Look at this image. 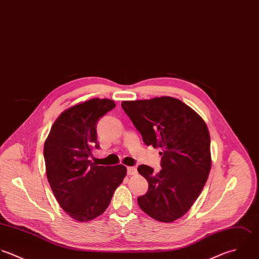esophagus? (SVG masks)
<instances>
[{
  "instance_id": "34e87169",
  "label": "esophagus",
  "mask_w": 259,
  "mask_h": 259,
  "mask_svg": "<svg viewBox=\"0 0 259 259\" xmlns=\"http://www.w3.org/2000/svg\"><path fill=\"white\" fill-rule=\"evenodd\" d=\"M126 172H127V175H130V176H134V175H137V168L136 167H127V169H126Z\"/></svg>"
}]
</instances>
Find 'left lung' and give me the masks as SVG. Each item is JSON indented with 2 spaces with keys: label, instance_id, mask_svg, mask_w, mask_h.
I'll return each instance as SVG.
<instances>
[{
  "label": "left lung",
  "instance_id": "left-lung-1",
  "mask_svg": "<svg viewBox=\"0 0 259 259\" xmlns=\"http://www.w3.org/2000/svg\"><path fill=\"white\" fill-rule=\"evenodd\" d=\"M121 107L147 146L162 148L160 172L141 165L149 183L138 198L141 209L161 222H172L192 207L211 169L210 135L204 120L181 100L156 97L122 101Z\"/></svg>",
  "mask_w": 259,
  "mask_h": 259
}]
</instances>
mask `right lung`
<instances>
[{"instance_id": "1", "label": "right lung", "mask_w": 259, "mask_h": 259, "mask_svg": "<svg viewBox=\"0 0 259 259\" xmlns=\"http://www.w3.org/2000/svg\"><path fill=\"white\" fill-rule=\"evenodd\" d=\"M115 104L93 98L63 111L44 144L47 179L61 208L74 220L90 221L108 207L126 175L122 165L97 166L89 161L97 144L96 123Z\"/></svg>"}]
</instances>
